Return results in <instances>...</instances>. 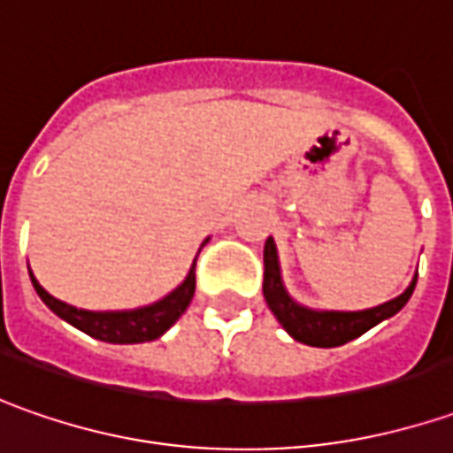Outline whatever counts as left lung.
<instances>
[{
  "mask_svg": "<svg viewBox=\"0 0 453 453\" xmlns=\"http://www.w3.org/2000/svg\"><path fill=\"white\" fill-rule=\"evenodd\" d=\"M413 288H416V278L398 298L376 305V308H368V311H358V313L311 311V308L296 303L286 293L283 280H280V268H278L275 242L273 238L265 241V250H263V296H265V303L273 311L275 319L280 320V326L305 346L334 349V346H343L353 338L364 335L368 328H373L383 319H391L394 313H398L403 305L409 303Z\"/></svg>",
  "mask_w": 453,
  "mask_h": 453,
  "instance_id": "left-lung-1",
  "label": "left lung"
}]
</instances>
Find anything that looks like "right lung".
<instances>
[{
    "label": "right lung",
    "instance_id": "obj_1",
    "mask_svg": "<svg viewBox=\"0 0 453 453\" xmlns=\"http://www.w3.org/2000/svg\"><path fill=\"white\" fill-rule=\"evenodd\" d=\"M196 263H193L188 278L182 280V286H178L170 296H165L163 301L145 305V308H137V311H115V313L82 311V308L62 303V301H57L55 296H50L47 290L42 288L35 275H32V286H35L42 301L47 303V308L55 311L59 319L72 323L74 328L85 331L92 338L107 341V343H145V341L160 338L185 313V308L190 305L193 296H196Z\"/></svg>",
    "mask_w": 453,
    "mask_h": 453
}]
</instances>
